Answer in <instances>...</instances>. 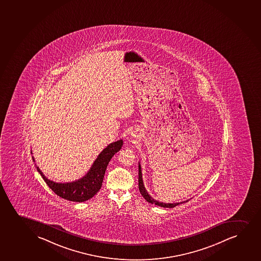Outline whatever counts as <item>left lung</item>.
Listing matches in <instances>:
<instances>
[{"label":"left lung","instance_id":"obj_1","mask_svg":"<svg viewBox=\"0 0 261 261\" xmlns=\"http://www.w3.org/2000/svg\"><path fill=\"white\" fill-rule=\"evenodd\" d=\"M139 190H140L141 196L144 197L146 201H147L148 202H150V203H153V204H155V205L163 207V208H174V207L178 205V204H180V203H182V202H188V201H189V200H187V201H185V202H174V203H165V202H159V201H156V200L153 199V197H152L149 194L147 193V190L145 189L143 180H142V174H141V164H140V163H139Z\"/></svg>","mask_w":261,"mask_h":261}]
</instances>
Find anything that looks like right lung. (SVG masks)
<instances>
[{"instance_id":"obj_1","label":"right lung","mask_w":261,"mask_h":261,"mask_svg":"<svg viewBox=\"0 0 261 261\" xmlns=\"http://www.w3.org/2000/svg\"><path fill=\"white\" fill-rule=\"evenodd\" d=\"M122 145V140L108 145V147L98 154V156L94 161L87 174L81 179H79L77 181L66 184L56 182L49 180L37 166V171L39 172L47 185L58 196L72 202H85L86 200L91 199L92 196H95L98 190L101 189L103 178L108 163L112 159V157L114 156L118 151L120 150ZM33 160L35 162L34 158Z\"/></svg>"}]
</instances>
